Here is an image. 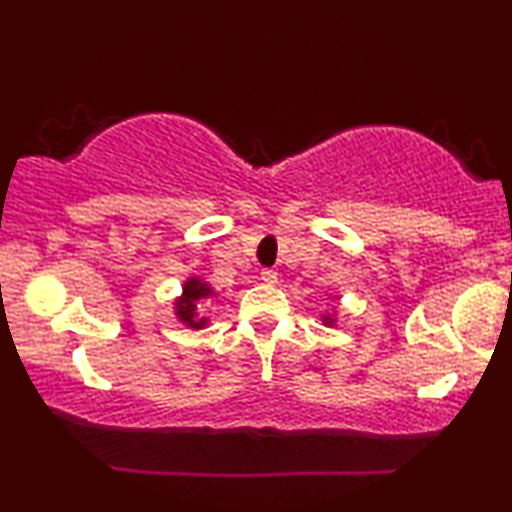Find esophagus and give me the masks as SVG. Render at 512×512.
Instances as JSON below:
<instances>
[{"mask_svg":"<svg viewBox=\"0 0 512 512\" xmlns=\"http://www.w3.org/2000/svg\"><path fill=\"white\" fill-rule=\"evenodd\" d=\"M261 279H263V282H268V284H275L277 282V270L263 268L261 270Z\"/></svg>","mask_w":512,"mask_h":512,"instance_id":"obj_1","label":"esophagus"}]
</instances>
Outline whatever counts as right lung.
<instances>
[{
  "label": "right lung",
  "mask_w": 512,
  "mask_h": 512,
  "mask_svg": "<svg viewBox=\"0 0 512 512\" xmlns=\"http://www.w3.org/2000/svg\"><path fill=\"white\" fill-rule=\"evenodd\" d=\"M209 293H212V289H209L207 284H202L200 279H188L184 286V296L177 300V314L181 317V321H186V324L193 328L205 326L207 324L205 319L195 317V303H198L200 298H207Z\"/></svg>",
  "instance_id": "right-lung-1"
}]
</instances>
